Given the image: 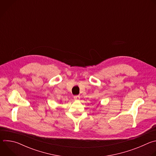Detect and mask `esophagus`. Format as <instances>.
I'll list each match as a JSON object with an SVG mask.
<instances>
[{
    "instance_id": "obj_1",
    "label": "esophagus",
    "mask_w": 156,
    "mask_h": 156,
    "mask_svg": "<svg viewBox=\"0 0 156 156\" xmlns=\"http://www.w3.org/2000/svg\"><path fill=\"white\" fill-rule=\"evenodd\" d=\"M73 98H74V99H75V100H76V101H78V100H80V97L79 96H75Z\"/></svg>"
}]
</instances>
